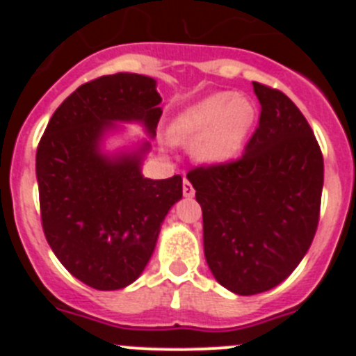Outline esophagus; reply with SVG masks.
Wrapping results in <instances>:
<instances>
[{
    "mask_svg": "<svg viewBox=\"0 0 356 356\" xmlns=\"http://www.w3.org/2000/svg\"><path fill=\"white\" fill-rule=\"evenodd\" d=\"M184 196L185 197H194V188L187 178H184Z\"/></svg>",
    "mask_w": 356,
    "mask_h": 356,
    "instance_id": "34e87169",
    "label": "esophagus"
}]
</instances>
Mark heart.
I'll return each instance as SVG.
<instances>
[{"mask_svg":"<svg viewBox=\"0 0 356 356\" xmlns=\"http://www.w3.org/2000/svg\"><path fill=\"white\" fill-rule=\"evenodd\" d=\"M253 121L250 99L217 92L181 112L172 121L171 137L180 144L194 143V155L201 162H225L241 149Z\"/></svg>","mask_w":356,"mask_h":356,"instance_id":"b5f03b06","label":"heart"}]
</instances>
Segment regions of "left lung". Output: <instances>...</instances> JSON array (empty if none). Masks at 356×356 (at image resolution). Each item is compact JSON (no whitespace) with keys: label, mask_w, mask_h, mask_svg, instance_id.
<instances>
[{"label":"left lung","mask_w":356,"mask_h":356,"mask_svg":"<svg viewBox=\"0 0 356 356\" xmlns=\"http://www.w3.org/2000/svg\"><path fill=\"white\" fill-rule=\"evenodd\" d=\"M259 127L241 159L187 172L203 210L210 271L241 296L282 284L319 225L325 162L312 128L282 90L253 81Z\"/></svg>","instance_id":"8db88e82"}]
</instances>
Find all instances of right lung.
<instances>
[{
	"mask_svg": "<svg viewBox=\"0 0 356 356\" xmlns=\"http://www.w3.org/2000/svg\"><path fill=\"white\" fill-rule=\"evenodd\" d=\"M156 81L118 72L80 85L65 97L37 147L40 221L49 248L74 278L118 291L149 262L160 225L181 197V176L149 180L140 172L149 143L102 153L114 122H143L155 135L162 115Z\"/></svg>",
	"mask_w": 356,
	"mask_h": 356,
	"instance_id": "right-lung-1",
	"label": "right lung"
}]
</instances>
